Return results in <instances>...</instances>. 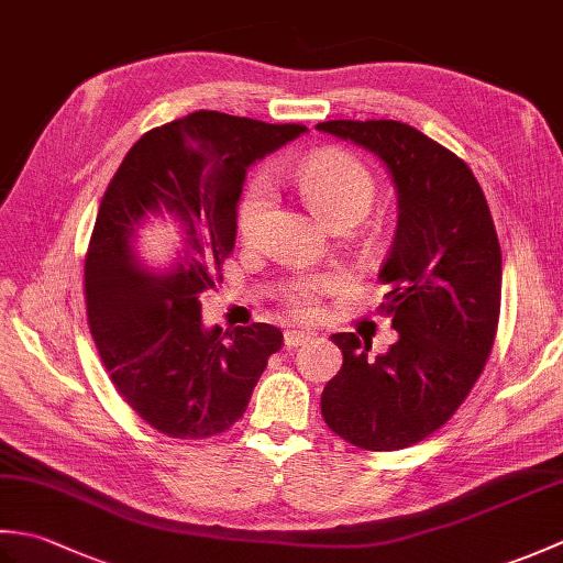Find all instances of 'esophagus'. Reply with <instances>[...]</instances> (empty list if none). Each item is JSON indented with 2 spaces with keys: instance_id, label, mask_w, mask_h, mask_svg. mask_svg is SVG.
<instances>
[{
  "instance_id": "esophagus-1",
  "label": "esophagus",
  "mask_w": 563,
  "mask_h": 563,
  "mask_svg": "<svg viewBox=\"0 0 563 563\" xmlns=\"http://www.w3.org/2000/svg\"><path fill=\"white\" fill-rule=\"evenodd\" d=\"M309 331H297V329H288L283 333V341H285V349H297V345H305L309 343Z\"/></svg>"
}]
</instances>
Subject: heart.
Wrapping results in <instances>:
<instances>
[{"label": "heart", "mask_w": 563, "mask_h": 563, "mask_svg": "<svg viewBox=\"0 0 563 563\" xmlns=\"http://www.w3.org/2000/svg\"><path fill=\"white\" fill-rule=\"evenodd\" d=\"M295 178L309 208L329 224L341 218H363L375 198L373 174L361 159L341 150L314 152L297 166ZM273 202V181L268 176H256L236 206V230L244 242H254L261 234ZM329 288L331 280L327 278H307L290 285V290L285 292V302L295 314L309 317L319 312V297Z\"/></svg>", "instance_id": "b5f03b06"}]
</instances>
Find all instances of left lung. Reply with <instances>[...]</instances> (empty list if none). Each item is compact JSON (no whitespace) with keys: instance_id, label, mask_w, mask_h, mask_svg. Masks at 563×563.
<instances>
[{"instance_id":"8db88e82","label":"left lung","mask_w":563,"mask_h":563,"mask_svg":"<svg viewBox=\"0 0 563 563\" xmlns=\"http://www.w3.org/2000/svg\"><path fill=\"white\" fill-rule=\"evenodd\" d=\"M319 130L375 152L399 194V222L379 268V314L399 341L369 357V341L333 333L341 373L321 416L351 445L389 452L445 426L492 355L500 314V244L484 190L448 147L399 121H327Z\"/></svg>"}]
</instances>
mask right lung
Listing matches in <instances>:
<instances>
[{"label": "right lung", "instance_id": "1", "mask_svg": "<svg viewBox=\"0 0 563 563\" xmlns=\"http://www.w3.org/2000/svg\"><path fill=\"white\" fill-rule=\"evenodd\" d=\"M305 130L196 111L142 135L106 188L84 258L89 331L118 394L164 435L230 430L280 351L283 333L271 324L202 327L200 295L214 290L234 251L246 169ZM162 211L185 224V249L169 272L150 274L132 236Z\"/></svg>", "mask_w": 563, "mask_h": 563}]
</instances>
